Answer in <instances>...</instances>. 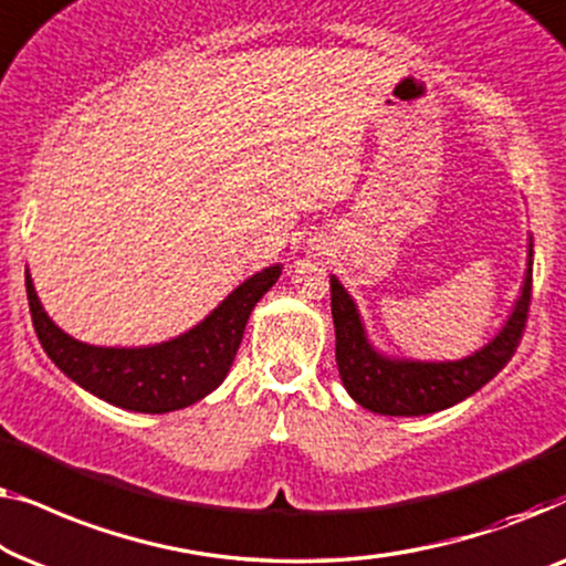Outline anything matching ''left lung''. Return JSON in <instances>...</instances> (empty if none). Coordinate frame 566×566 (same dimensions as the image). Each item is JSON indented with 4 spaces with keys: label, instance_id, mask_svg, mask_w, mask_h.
Instances as JSON below:
<instances>
[{
    "label": "left lung",
    "instance_id": "obj_1",
    "mask_svg": "<svg viewBox=\"0 0 566 566\" xmlns=\"http://www.w3.org/2000/svg\"><path fill=\"white\" fill-rule=\"evenodd\" d=\"M533 238L521 294L488 344L461 359L423 361L379 352L371 344L359 305L338 276L331 274V313L336 328V364L340 381L354 402L379 416H431L451 408L488 385L511 361L521 344L531 305Z\"/></svg>",
    "mask_w": 566,
    "mask_h": 566
}]
</instances>
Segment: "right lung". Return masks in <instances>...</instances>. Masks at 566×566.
<instances>
[{
	"label": "right lung",
	"mask_w": 566,
	"mask_h": 566,
	"mask_svg": "<svg viewBox=\"0 0 566 566\" xmlns=\"http://www.w3.org/2000/svg\"><path fill=\"white\" fill-rule=\"evenodd\" d=\"M282 264L243 280L192 328L154 346L84 344L53 323L25 269L33 325L48 354L71 381L115 408L133 412H171L200 402L228 377L256 302L272 290Z\"/></svg>",
	"instance_id": "right-lung-1"
}]
</instances>
